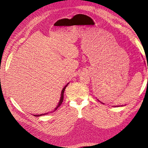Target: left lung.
<instances>
[{
	"mask_svg": "<svg viewBox=\"0 0 148 148\" xmlns=\"http://www.w3.org/2000/svg\"><path fill=\"white\" fill-rule=\"evenodd\" d=\"M147 70H148V66H147ZM99 93H101L100 91H96V94H97V96H98V97H99ZM98 101H99L100 102H101L102 104H104V103H102V102H101L99 99H97ZM120 106H123V105H122V106H113V107H120Z\"/></svg>",
	"mask_w": 148,
	"mask_h": 148,
	"instance_id": "1",
	"label": "left lung"
}]
</instances>
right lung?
Listing matches in <instances>:
<instances>
[{"mask_svg": "<svg viewBox=\"0 0 148 148\" xmlns=\"http://www.w3.org/2000/svg\"><path fill=\"white\" fill-rule=\"evenodd\" d=\"M69 84V83H67L65 86L64 87V88L62 89V92H61V95H60V101H59V104H58V105L56 106V108L54 109V110H52V111H51V112H54L55 110H56L57 109V108L58 107H59L61 104H62V102H63V100H64V91H65V88H66V87L68 86V84ZM49 114V112H47V113H46V114H39V115H33L34 116H35V117H39V116H42V115H46V114Z\"/></svg>", "mask_w": 148, "mask_h": 148, "instance_id": "right-lung-1", "label": "right lung"}]
</instances>
